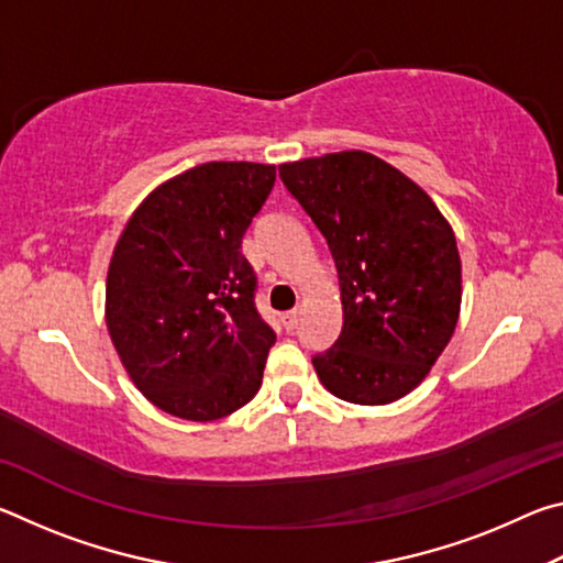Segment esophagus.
Masks as SVG:
<instances>
[{
  "mask_svg": "<svg viewBox=\"0 0 563 563\" xmlns=\"http://www.w3.org/2000/svg\"><path fill=\"white\" fill-rule=\"evenodd\" d=\"M280 322H283L285 332H292V330H295V325H298V312H295V310H290V312H283V316H280Z\"/></svg>",
  "mask_w": 563,
  "mask_h": 563,
  "instance_id": "obj_1",
  "label": "esophagus"
}]
</instances>
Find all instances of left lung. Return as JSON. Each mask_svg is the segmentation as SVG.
Wrapping results in <instances>:
<instances>
[{"label": "left lung", "mask_w": 563, "mask_h": 563, "mask_svg": "<svg viewBox=\"0 0 563 563\" xmlns=\"http://www.w3.org/2000/svg\"><path fill=\"white\" fill-rule=\"evenodd\" d=\"M278 170L338 268L342 330L312 355L320 383L355 405L395 402L430 373L460 318L450 223L415 180L365 151Z\"/></svg>", "instance_id": "8db88e82"}]
</instances>
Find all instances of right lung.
<instances>
[{"label":"right lung","instance_id":"1","mask_svg":"<svg viewBox=\"0 0 563 563\" xmlns=\"http://www.w3.org/2000/svg\"><path fill=\"white\" fill-rule=\"evenodd\" d=\"M275 166L211 161L158 186L113 251L107 325L141 393L164 412L211 422L251 402L275 342L243 258Z\"/></svg>","mask_w":563,"mask_h":563}]
</instances>
